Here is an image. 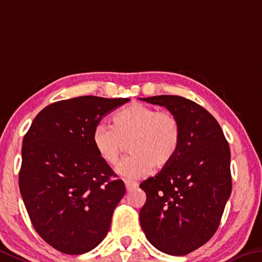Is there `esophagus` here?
<instances>
[{"instance_id":"obj_1","label":"esophagus","mask_w":262,"mask_h":262,"mask_svg":"<svg viewBox=\"0 0 262 262\" xmlns=\"http://www.w3.org/2000/svg\"><path fill=\"white\" fill-rule=\"evenodd\" d=\"M124 184H126V189L128 191H132L136 189L139 186V184L136 183V182H133V181H124Z\"/></svg>"}]
</instances>
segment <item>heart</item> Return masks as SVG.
<instances>
[{"label":"heart","mask_w":262,"mask_h":262,"mask_svg":"<svg viewBox=\"0 0 262 262\" xmlns=\"http://www.w3.org/2000/svg\"><path fill=\"white\" fill-rule=\"evenodd\" d=\"M181 139V123L175 114L140 102L115 112L112 128L100 123L92 133L95 150L111 167L119 163L124 144L128 143L130 155L118 169L128 180L146 176L152 167H167L180 150Z\"/></svg>","instance_id":"obj_1"}]
</instances>
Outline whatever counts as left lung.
I'll return each instance as SVG.
<instances>
[{
  "instance_id": "obj_1",
  "label": "left lung",
  "mask_w": 262,
  "mask_h": 262,
  "mask_svg": "<svg viewBox=\"0 0 262 262\" xmlns=\"http://www.w3.org/2000/svg\"><path fill=\"white\" fill-rule=\"evenodd\" d=\"M141 100L165 107L182 129L175 159L140 184L147 194L141 227L161 252L189 254L212 238L231 196L230 147L217 120L198 103L178 95Z\"/></svg>"
}]
</instances>
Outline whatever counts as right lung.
Returning <instances> with one entry per match:
<instances>
[{
  "mask_svg": "<svg viewBox=\"0 0 262 262\" xmlns=\"http://www.w3.org/2000/svg\"><path fill=\"white\" fill-rule=\"evenodd\" d=\"M128 98L85 95L41 110L23 139L18 183L41 239L65 254L97 247L126 188L92 142L103 116Z\"/></svg>",
  "mask_w": 262,
  "mask_h": 262,
  "instance_id": "add662e5",
  "label": "right lung"
}]
</instances>
